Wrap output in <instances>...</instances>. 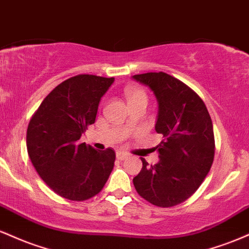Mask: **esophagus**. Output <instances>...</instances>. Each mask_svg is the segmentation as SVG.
I'll return each instance as SVG.
<instances>
[{
	"label": "esophagus",
	"mask_w": 249,
	"mask_h": 249,
	"mask_svg": "<svg viewBox=\"0 0 249 249\" xmlns=\"http://www.w3.org/2000/svg\"><path fill=\"white\" fill-rule=\"evenodd\" d=\"M126 158H128L127 153L121 152V151H119V152H117V159H118V160H125Z\"/></svg>",
	"instance_id": "34e87169"
}]
</instances>
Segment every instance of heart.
Returning a JSON list of instances; mask_svg holds the SVG:
<instances>
[{"instance_id":"1","label":"heart","mask_w":249,"mask_h":249,"mask_svg":"<svg viewBox=\"0 0 249 249\" xmlns=\"http://www.w3.org/2000/svg\"><path fill=\"white\" fill-rule=\"evenodd\" d=\"M125 96H126L128 104L136 102H147V95L142 89L137 87H128L125 89Z\"/></svg>"}]
</instances>
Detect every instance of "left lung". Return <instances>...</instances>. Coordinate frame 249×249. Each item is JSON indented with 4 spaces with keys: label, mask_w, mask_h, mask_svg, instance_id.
Returning <instances> with one entry per match:
<instances>
[{
    "label": "left lung",
    "mask_w": 249,
    "mask_h": 249,
    "mask_svg": "<svg viewBox=\"0 0 249 249\" xmlns=\"http://www.w3.org/2000/svg\"><path fill=\"white\" fill-rule=\"evenodd\" d=\"M153 91L158 102L156 131L164 141L156 148L159 161L133 178L139 196L159 207L190 198L210 172L214 158L213 124L206 105L191 88L165 72L132 76Z\"/></svg>",
    "instance_id": "left-lung-1"
}]
</instances>
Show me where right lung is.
I'll list each match as a JSON object with an SVG mask.
<instances>
[{"label": "right lung", "instance_id": "add662e5", "mask_svg": "<svg viewBox=\"0 0 249 249\" xmlns=\"http://www.w3.org/2000/svg\"><path fill=\"white\" fill-rule=\"evenodd\" d=\"M115 78L78 75L57 85L30 119L28 154L34 167L53 192L83 201L102 191L112 172V148L97 151L81 142L96 121L101 98Z\"/></svg>", "mask_w": 249, "mask_h": 249}]
</instances>
